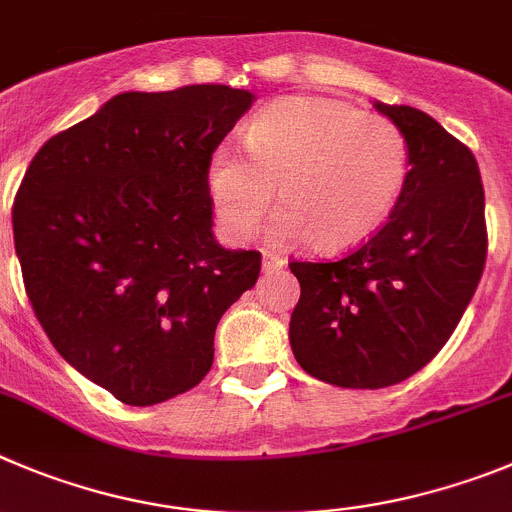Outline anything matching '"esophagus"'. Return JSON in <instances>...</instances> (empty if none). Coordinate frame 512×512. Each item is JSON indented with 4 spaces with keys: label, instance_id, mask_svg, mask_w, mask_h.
Listing matches in <instances>:
<instances>
[{
    "label": "esophagus",
    "instance_id": "obj_1",
    "mask_svg": "<svg viewBox=\"0 0 512 512\" xmlns=\"http://www.w3.org/2000/svg\"><path fill=\"white\" fill-rule=\"evenodd\" d=\"M284 264H287V259H284V256H279V253H274V251H264V271H266V274H274V271L284 269Z\"/></svg>",
    "mask_w": 512,
    "mask_h": 512
}]
</instances>
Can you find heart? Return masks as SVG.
Masks as SVG:
<instances>
[{"label":"heart","instance_id":"obj_1","mask_svg":"<svg viewBox=\"0 0 512 512\" xmlns=\"http://www.w3.org/2000/svg\"><path fill=\"white\" fill-rule=\"evenodd\" d=\"M246 154L218 149L208 162L215 218L236 241L256 233L276 200L279 238L320 251L365 241L388 218L409 177V142L388 116L348 101L292 96L271 103L243 131Z\"/></svg>","mask_w":512,"mask_h":512}]
</instances>
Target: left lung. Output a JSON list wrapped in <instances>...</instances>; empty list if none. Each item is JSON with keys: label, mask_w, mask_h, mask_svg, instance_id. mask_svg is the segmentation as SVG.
<instances>
[{"label": "left lung", "mask_w": 512, "mask_h": 512, "mask_svg": "<svg viewBox=\"0 0 512 512\" xmlns=\"http://www.w3.org/2000/svg\"><path fill=\"white\" fill-rule=\"evenodd\" d=\"M409 142L411 170L381 231L342 259L292 261L289 342L309 375L386 388L419 373L462 320L487 259L485 190L470 147L429 114L375 103Z\"/></svg>", "instance_id": "1"}]
</instances>
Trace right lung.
I'll use <instances>...</instances> for the list:
<instances>
[{
	"label": "right lung",
	"instance_id": "add662e5",
	"mask_svg": "<svg viewBox=\"0 0 512 512\" xmlns=\"http://www.w3.org/2000/svg\"><path fill=\"white\" fill-rule=\"evenodd\" d=\"M253 103L220 83L119 93L32 157L14 251L60 355L129 406L198 386L220 317L259 279V251L213 238L208 162Z\"/></svg>",
	"mask_w": 512,
	"mask_h": 512
}]
</instances>
